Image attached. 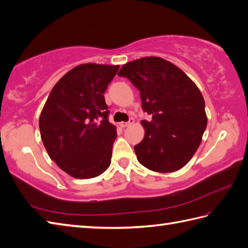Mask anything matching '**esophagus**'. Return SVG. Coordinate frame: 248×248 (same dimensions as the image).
Instances as JSON below:
<instances>
[{
  "mask_svg": "<svg viewBox=\"0 0 248 248\" xmlns=\"http://www.w3.org/2000/svg\"><path fill=\"white\" fill-rule=\"evenodd\" d=\"M135 123V120L133 119V118H130L129 119V121L128 122H121L120 123V125H121V127H128V126H130V125H133Z\"/></svg>",
  "mask_w": 248,
  "mask_h": 248,
  "instance_id": "obj_1",
  "label": "esophagus"
}]
</instances>
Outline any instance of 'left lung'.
Returning a JSON list of instances; mask_svg holds the SVG:
<instances>
[{
	"instance_id": "1",
	"label": "left lung",
	"mask_w": 248,
	"mask_h": 248,
	"mask_svg": "<svg viewBox=\"0 0 248 248\" xmlns=\"http://www.w3.org/2000/svg\"><path fill=\"white\" fill-rule=\"evenodd\" d=\"M140 91L143 140L135 146L138 161L154 172L170 173L190 161L207 127L205 101L199 88L172 62L145 57L125 63L118 73Z\"/></svg>"
}]
</instances>
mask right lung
I'll return each mask as SVG.
<instances>
[{
    "label": "right lung",
    "instance_id": "obj_1",
    "mask_svg": "<svg viewBox=\"0 0 248 248\" xmlns=\"http://www.w3.org/2000/svg\"><path fill=\"white\" fill-rule=\"evenodd\" d=\"M120 65L79 64L53 87L39 128L49 158L74 178H93L111 162L117 128L108 121L105 93Z\"/></svg>",
    "mask_w": 248,
    "mask_h": 248
}]
</instances>
